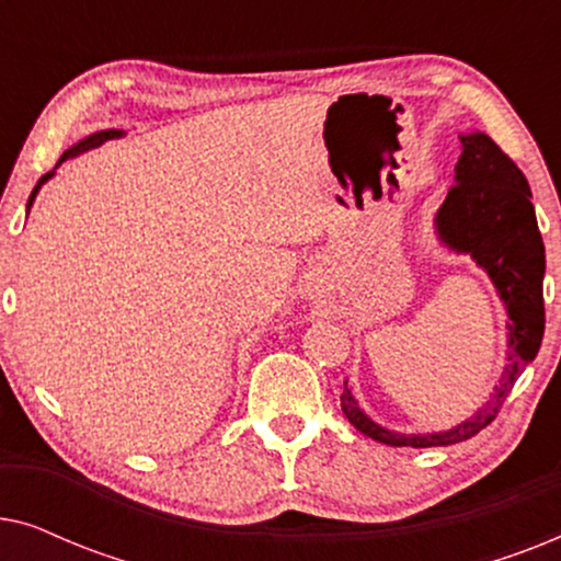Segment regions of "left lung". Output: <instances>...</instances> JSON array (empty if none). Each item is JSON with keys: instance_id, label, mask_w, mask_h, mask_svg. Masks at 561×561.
Masks as SVG:
<instances>
[{"instance_id": "1", "label": "left lung", "mask_w": 561, "mask_h": 561, "mask_svg": "<svg viewBox=\"0 0 561 561\" xmlns=\"http://www.w3.org/2000/svg\"><path fill=\"white\" fill-rule=\"evenodd\" d=\"M462 156L455 186L436 211L434 227L449 250L470 255L490 275L508 311V365L474 416L447 432L398 434L375 424L344 382L340 396L350 424L388 447H449L480 434L497 416L513 382L536 357L543 336V240L536 225L531 188L520 168L485 133L459 135Z\"/></svg>"}]
</instances>
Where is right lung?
<instances>
[{
    "instance_id": "right-lung-1",
    "label": "right lung",
    "mask_w": 561,
    "mask_h": 561,
    "mask_svg": "<svg viewBox=\"0 0 561 561\" xmlns=\"http://www.w3.org/2000/svg\"><path fill=\"white\" fill-rule=\"evenodd\" d=\"M122 135H125V133H122V129H102V133H96V135H89V137H87V140H81L79 145H73V148H71V150H66V152H64V156H60V160H58V165H60V163H64V160H68V158L79 156V152H83V150H89V148H96V145H102V142H106V140H112V137H122ZM58 165H56V168H58ZM53 173H56V171L45 173V175H43V179H41V181H37V186L33 188V194H30L27 209H30V206H33V202H35V196H37V191H41V186H43V183H45V181H48Z\"/></svg>"
}]
</instances>
